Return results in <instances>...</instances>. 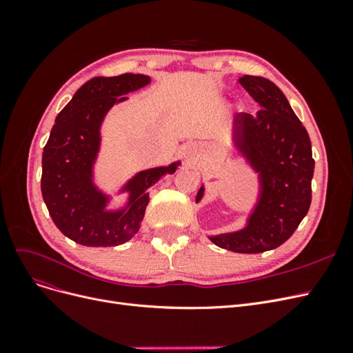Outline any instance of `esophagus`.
I'll use <instances>...</instances> for the list:
<instances>
[{"label":"esophagus","instance_id":"1","mask_svg":"<svg viewBox=\"0 0 353 353\" xmlns=\"http://www.w3.org/2000/svg\"><path fill=\"white\" fill-rule=\"evenodd\" d=\"M187 156L190 160H194L199 157V147L196 144H190L187 147Z\"/></svg>","mask_w":353,"mask_h":353}]
</instances>
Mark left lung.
I'll use <instances>...</instances> for the list:
<instances>
[{"mask_svg":"<svg viewBox=\"0 0 353 353\" xmlns=\"http://www.w3.org/2000/svg\"><path fill=\"white\" fill-rule=\"evenodd\" d=\"M243 88L259 104L256 114L237 113L232 145L259 179V194L241 230L209 236L222 249L261 253L292 237L311 206L315 162L307 131L274 82L244 74ZM205 196L201 185L196 196Z\"/></svg>","mask_w":353,"mask_h":353,"instance_id":"left-lung-1","label":"left lung"}]
</instances>
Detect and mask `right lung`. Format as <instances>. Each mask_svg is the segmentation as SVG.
<instances>
[{"mask_svg":"<svg viewBox=\"0 0 353 353\" xmlns=\"http://www.w3.org/2000/svg\"><path fill=\"white\" fill-rule=\"evenodd\" d=\"M147 74L92 78L74 92L52 126L42 153L41 191L56 227L74 243L88 248H110L131 240L141 227L148 205L147 190L166 174H174L179 160L137 172L121 188L126 205L109 210L110 196L95 185L94 165L101 145V125L114 104L126 94L150 83Z\"/></svg>","mask_w":353,"mask_h":353,"instance_id":"add662e5","label":"right lung"}]
</instances>
